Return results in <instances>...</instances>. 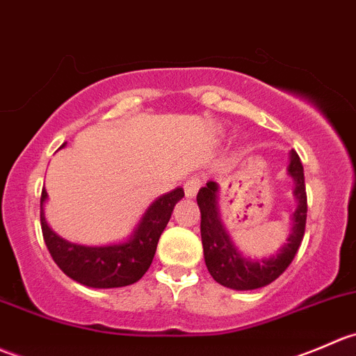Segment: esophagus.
I'll return each mask as SVG.
<instances>
[{
    "label": "esophagus",
    "mask_w": 356,
    "mask_h": 356,
    "mask_svg": "<svg viewBox=\"0 0 356 356\" xmlns=\"http://www.w3.org/2000/svg\"><path fill=\"white\" fill-rule=\"evenodd\" d=\"M202 183H204V178L197 177V175L195 177H190L185 183V195L190 197V199L195 197L197 192H199V188L202 186Z\"/></svg>",
    "instance_id": "obj_1"
}]
</instances>
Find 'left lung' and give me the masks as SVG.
<instances>
[{
  "label": "left lung",
  "instance_id": "8db88e82",
  "mask_svg": "<svg viewBox=\"0 0 356 356\" xmlns=\"http://www.w3.org/2000/svg\"><path fill=\"white\" fill-rule=\"evenodd\" d=\"M289 175L296 181L294 195L298 199V207L293 216V232L279 254L268 259H259V261L242 258L225 232L220 214H218L216 183L207 181V185L199 190L197 204L200 209V237H202L204 259H206V266L211 277L218 284L235 291L259 289V287L268 286L273 280L279 279L286 272L287 266L293 263L302 237H305L306 213H308L305 171H302L301 159L294 150L291 152Z\"/></svg>",
  "mask_w": 356,
  "mask_h": 356
}]
</instances>
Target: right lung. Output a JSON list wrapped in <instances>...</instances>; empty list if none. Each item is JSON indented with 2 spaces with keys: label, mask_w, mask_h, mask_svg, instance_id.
Instances as JSON below:
<instances>
[{
  "label": "right lung",
  "mask_w": 356,
  "mask_h": 356,
  "mask_svg": "<svg viewBox=\"0 0 356 356\" xmlns=\"http://www.w3.org/2000/svg\"><path fill=\"white\" fill-rule=\"evenodd\" d=\"M63 147V145H62ZM183 188L164 193L154 200L147 213L143 214L138 228L128 242L104 248H86L70 244L60 238L48 227L43 216V204L48 193L41 192V230L44 244L58 268L76 282L95 289L124 287L138 282L152 265L157 242L170 221L171 213L178 200L183 199Z\"/></svg>",
  "instance_id": "right-lung-1"
}]
</instances>
